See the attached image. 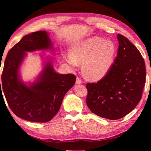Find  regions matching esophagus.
Returning a JSON list of instances; mask_svg holds the SVG:
<instances>
[{"label":"esophagus","instance_id":"esophagus-1","mask_svg":"<svg viewBox=\"0 0 151 151\" xmlns=\"http://www.w3.org/2000/svg\"><path fill=\"white\" fill-rule=\"evenodd\" d=\"M76 83L77 84H82V81L79 77H77L76 80Z\"/></svg>","mask_w":151,"mask_h":151}]
</instances>
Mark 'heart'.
<instances>
[{"mask_svg":"<svg viewBox=\"0 0 151 151\" xmlns=\"http://www.w3.org/2000/svg\"><path fill=\"white\" fill-rule=\"evenodd\" d=\"M117 53L115 43L94 36L74 45L64 58L72 67L82 63V71L91 81H99L110 71Z\"/></svg>","mask_w":151,"mask_h":151,"instance_id":"heart-1","label":"heart"}]
</instances>
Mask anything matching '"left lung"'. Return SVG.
I'll use <instances>...</instances> for the list:
<instances>
[{
	"label": "left lung",
	"mask_w": 151,
	"mask_h": 151,
	"mask_svg": "<svg viewBox=\"0 0 151 151\" xmlns=\"http://www.w3.org/2000/svg\"><path fill=\"white\" fill-rule=\"evenodd\" d=\"M116 58L108 73L97 83L86 85V104L92 113L116 120L130 113L142 99L145 84V62L127 37L117 34Z\"/></svg>",
	"instance_id": "8db88e82"
}]
</instances>
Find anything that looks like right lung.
Masks as SVG:
<instances>
[{
    "label": "right lung",
    "instance_id": "right-lung-1",
    "mask_svg": "<svg viewBox=\"0 0 151 151\" xmlns=\"http://www.w3.org/2000/svg\"><path fill=\"white\" fill-rule=\"evenodd\" d=\"M36 50H54L47 31L26 35L9 50L0 91L3 90L9 108L17 117L32 122L46 123L59 111L64 96L75 84L76 76L56 73L51 57L45 56L43 69L36 80L24 82L19 73L21 66L27 52Z\"/></svg>",
    "mask_w": 151,
    "mask_h": 151
}]
</instances>
